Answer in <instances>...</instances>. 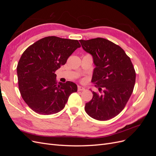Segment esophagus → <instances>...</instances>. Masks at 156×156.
<instances>
[{"label": "esophagus", "mask_w": 156, "mask_h": 156, "mask_svg": "<svg viewBox=\"0 0 156 156\" xmlns=\"http://www.w3.org/2000/svg\"><path fill=\"white\" fill-rule=\"evenodd\" d=\"M85 90V88H84L83 87H81V86L77 87V90L78 91H83V90Z\"/></svg>", "instance_id": "34e87169"}]
</instances>
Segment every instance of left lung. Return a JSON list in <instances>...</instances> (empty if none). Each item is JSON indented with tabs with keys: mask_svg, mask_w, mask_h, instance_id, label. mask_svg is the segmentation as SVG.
<instances>
[{
	"mask_svg": "<svg viewBox=\"0 0 156 156\" xmlns=\"http://www.w3.org/2000/svg\"><path fill=\"white\" fill-rule=\"evenodd\" d=\"M79 41L92 56L96 68L92 82L100 92H92L84 110L94 119L110 120L124 109L133 91L136 73L133 64L123 49L109 40L97 37Z\"/></svg>",
	"mask_w": 156,
	"mask_h": 156,
	"instance_id": "1",
	"label": "left lung"
}]
</instances>
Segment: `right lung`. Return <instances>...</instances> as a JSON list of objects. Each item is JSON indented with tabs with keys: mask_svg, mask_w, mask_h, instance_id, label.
<instances>
[{
	"mask_svg": "<svg viewBox=\"0 0 156 156\" xmlns=\"http://www.w3.org/2000/svg\"><path fill=\"white\" fill-rule=\"evenodd\" d=\"M78 40L48 36L30 45L17 66L19 90L32 111L49 115L62 110L71 94L77 91L73 82L57 84L55 72L80 48Z\"/></svg>",
	"mask_w": 156,
	"mask_h": 156,
	"instance_id": "right-lung-1",
	"label": "right lung"
}]
</instances>
